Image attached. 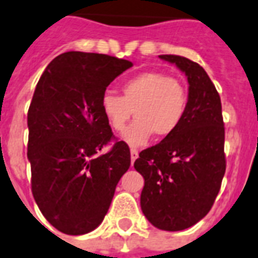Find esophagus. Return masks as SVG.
<instances>
[{
	"label": "esophagus",
	"mask_w": 258,
	"mask_h": 258,
	"mask_svg": "<svg viewBox=\"0 0 258 258\" xmlns=\"http://www.w3.org/2000/svg\"><path fill=\"white\" fill-rule=\"evenodd\" d=\"M130 153H131V163H134L135 160L138 158V150L137 149H131Z\"/></svg>",
	"instance_id": "34e87169"
}]
</instances>
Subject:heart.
Listing matches in <instances>:
<instances>
[{
	"mask_svg": "<svg viewBox=\"0 0 258 258\" xmlns=\"http://www.w3.org/2000/svg\"><path fill=\"white\" fill-rule=\"evenodd\" d=\"M121 93L105 91L101 95V112L114 131H121L134 110L137 120L121 135L124 142L133 146L146 144L152 134L158 138L171 135L187 112V87L164 72H142L124 82Z\"/></svg>",
	"mask_w": 258,
	"mask_h": 258,
	"instance_id": "b5f03b06",
	"label": "heart"
}]
</instances>
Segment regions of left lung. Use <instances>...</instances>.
Listing matches in <instances>:
<instances>
[{
	"instance_id": "obj_1",
	"label": "left lung",
	"mask_w": 258,
	"mask_h": 258,
	"mask_svg": "<svg viewBox=\"0 0 258 258\" xmlns=\"http://www.w3.org/2000/svg\"><path fill=\"white\" fill-rule=\"evenodd\" d=\"M183 71L188 106L182 124L139 153L134 167L145 179L142 212L154 227L182 231L208 215L226 172L224 123L220 95L200 64L186 57L161 54Z\"/></svg>"
}]
</instances>
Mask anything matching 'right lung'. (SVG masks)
<instances>
[{
  "label": "right lung",
  "instance_id": "add662e5",
  "mask_svg": "<svg viewBox=\"0 0 258 258\" xmlns=\"http://www.w3.org/2000/svg\"><path fill=\"white\" fill-rule=\"evenodd\" d=\"M131 67L108 54L67 51L39 78L27 114L31 190L42 215L60 232L83 235L100 226L130 168L128 145L114 139L100 101ZM110 142V152L98 155Z\"/></svg>",
  "mask_w": 258,
  "mask_h": 258
}]
</instances>
